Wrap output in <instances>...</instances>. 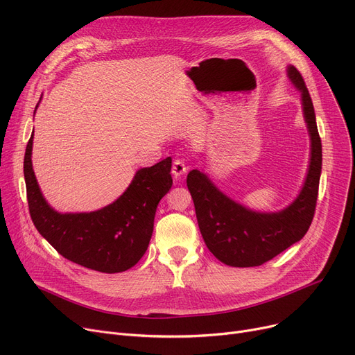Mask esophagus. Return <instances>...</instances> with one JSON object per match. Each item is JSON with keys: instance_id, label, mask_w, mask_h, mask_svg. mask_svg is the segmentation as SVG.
Listing matches in <instances>:
<instances>
[{"instance_id": "1", "label": "esophagus", "mask_w": 355, "mask_h": 355, "mask_svg": "<svg viewBox=\"0 0 355 355\" xmlns=\"http://www.w3.org/2000/svg\"><path fill=\"white\" fill-rule=\"evenodd\" d=\"M171 173H173V175L175 178H181V175H184L185 173H187V165L184 164L182 159H174Z\"/></svg>"}]
</instances>
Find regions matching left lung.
<instances>
[{
	"instance_id": "8db88e82",
	"label": "left lung",
	"mask_w": 355,
	"mask_h": 355,
	"mask_svg": "<svg viewBox=\"0 0 355 355\" xmlns=\"http://www.w3.org/2000/svg\"><path fill=\"white\" fill-rule=\"evenodd\" d=\"M292 83L302 92L304 116L311 137V162L304 187L289 207L279 213H256L230 200L198 170L187 175L204 243L225 265L260 266L300 241L308 232L318 198L322 145L316 128L312 99L302 74L288 67Z\"/></svg>"
}]
</instances>
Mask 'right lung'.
<instances>
[{"mask_svg": "<svg viewBox=\"0 0 355 355\" xmlns=\"http://www.w3.org/2000/svg\"><path fill=\"white\" fill-rule=\"evenodd\" d=\"M31 149L33 135L26 148L24 178L30 216L39 233L63 257L87 269L118 273L135 266L151 240L158 202L173 185L171 157L141 168L126 191L109 206L62 214L49 206L39 189Z\"/></svg>", "mask_w": 355, "mask_h": 355, "instance_id": "right-lung-1", "label": "right lung"}]
</instances>
